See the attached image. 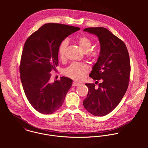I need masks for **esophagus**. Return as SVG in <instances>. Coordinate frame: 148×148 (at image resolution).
<instances>
[{
  "mask_svg": "<svg viewBox=\"0 0 148 148\" xmlns=\"http://www.w3.org/2000/svg\"><path fill=\"white\" fill-rule=\"evenodd\" d=\"M80 84V83H76V82H73V84H72V86H78Z\"/></svg>",
  "mask_w": 148,
  "mask_h": 148,
  "instance_id": "esophagus-1",
  "label": "esophagus"
}]
</instances>
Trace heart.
<instances>
[{
  "mask_svg": "<svg viewBox=\"0 0 148 148\" xmlns=\"http://www.w3.org/2000/svg\"><path fill=\"white\" fill-rule=\"evenodd\" d=\"M78 43L84 53H86L92 48L91 41L85 36H82L78 40ZM68 41L64 39L60 42L58 48V54L60 59H64L65 49L68 46ZM89 56L93 60H96L99 56V52L97 50L90 51ZM88 72V66L86 64L82 63H72L64 70V73L68 77L75 80H81L84 77L85 73Z\"/></svg>",
  "mask_w": 148,
  "mask_h": 148,
  "instance_id": "b5f03b06",
  "label": "heart"
}]
</instances>
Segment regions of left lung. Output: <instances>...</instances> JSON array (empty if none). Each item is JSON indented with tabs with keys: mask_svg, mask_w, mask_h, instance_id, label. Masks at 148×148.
<instances>
[{
	"mask_svg": "<svg viewBox=\"0 0 148 148\" xmlns=\"http://www.w3.org/2000/svg\"><path fill=\"white\" fill-rule=\"evenodd\" d=\"M84 31L95 35L100 44V52L89 76L99 86L86 83L88 88L83 106L90 113L104 116L120 103L126 93L129 82L130 63L125 43L103 27H89Z\"/></svg>",
	"mask_w": 148,
	"mask_h": 148,
	"instance_id": "left-lung-1",
	"label": "left lung"
}]
</instances>
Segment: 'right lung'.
I'll list each match as a JSON object with an SVG mask.
<instances>
[{
	"label": "right lung",
	"instance_id": "obj_1",
	"mask_svg": "<svg viewBox=\"0 0 148 148\" xmlns=\"http://www.w3.org/2000/svg\"><path fill=\"white\" fill-rule=\"evenodd\" d=\"M79 27L47 23L26 40L21 54L19 71L25 95L39 112L50 114L63 105L72 80L61 77L51 83V71L58 66V48L63 40L79 31Z\"/></svg>",
	"mask_w": 148,
	"mask_h": 148
}]
</instances>
